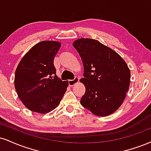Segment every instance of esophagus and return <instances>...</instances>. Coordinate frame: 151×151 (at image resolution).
<instances>
[{"instance_id":"34e87169","label":"esophagus","mask_w":151,"mask_h":151,"mask_svg":"<svg viewBox=\"0 0 151 151\" xmlns=\"http://www.w3.org/2000/svg\"><path fill=\"white\" fill-rule=\"evenodd\" d=\"M79 77H76L74 79H72V80H69L68 83L70 86H74V85H75L77 83L79 82Z\"/></svg>"}]
</instances>
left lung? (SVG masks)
Wrapping results in <instances>:
<instances>
[{"label":"left lung","mask_w":151,"mask_h":151,"mask_svg":"<svg viewBox=\"0 0 151 151\" xmlns=\"http://www.w3.org/2000/svg\"><path fill=\"white\" fill-rule=\"evenodd\" d=\"M73 46L83 65L80 79L86 92L80 103L97 116H108L122 104L130 84L131 72L126 62L112 49L99 41L79 39Z\"/></svg>","instance_id":"8db88e82"}]
</instances>
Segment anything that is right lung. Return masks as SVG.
I'll use <instances>...</instances> for the list:
<instances>
[{"instance_id":"right-lung-1","label":"right lung","mask_w":151,"mask_h":151,"mask_svg":"<svg viewBox=\"0 0 151 151\" xmlns=\"http://www.w3.org/2000/svg\"><path fill=\"white\" fill-rule=\"evenodd\" d=\"M61 46L55 41H41L24 55L14 74L18 97L31 111L45 114L59 105L68 81L56 76L54 58Z\"/></svg>"}]
</instances>
